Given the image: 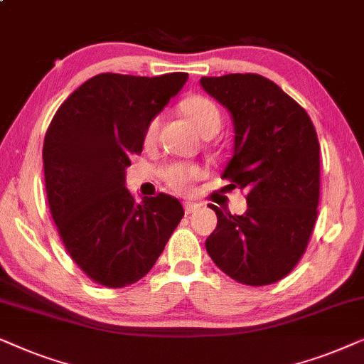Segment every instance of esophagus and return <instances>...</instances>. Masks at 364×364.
<instances>
[{
    "label": "esophagus",
    "mask_w": 364,
    "mask_h": 364,
    "mask_svg": "<svg viewBox=\"0 0 364 364\" xmlns=\"http://www.w3.org/2000/svg\"><path fill=\"white\" fill-rule=\"evenodd\" d=\"M198 206H200V205H198V203H193V201H185V211H186V213H193V211L196 210Z\"/></svg>",
    "instance_id": "34e87169"
}]
</instances>
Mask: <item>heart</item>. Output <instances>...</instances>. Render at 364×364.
I'll list each match as a JSON object with an SVG mask.
<instances>
[{
    "label": "heart",
    "instance_id": "b5f03b06",
    "mask_svg": "<svg viewBox=\"0 0 364 364\" xmlns=\"http://www.w3.org/2000/svg\"><path fill=\"white\" fill-rule=\"evenodd\" d=\"M181 111L186 118L195 124V128L205 138H211L220 132L223 124L221 111L215 101L206 98V96L195 95L186 98L181 103ZM159 124H161V116L156 114L148 121L143 132V141L146 146L156 141ZM203 176V169L198 164L191 163H171L161 169V178L168 183L173 190L185 191L190 183L196 181Z\"/></svg>",
    "mask_w": 364,
    "mask_h": 364
}]
</instances>
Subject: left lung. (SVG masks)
<instances>
[{
	"label": "left lung",
	"instance_id": "1",
	"mask_svg": "<svg viewBox=\"0 0 364 364\" xmlns=\"http://www.w3.org/2000/svg\"><path fill=\"white\" fill-rule=\"evenodd\" d=\"M230 111L235 153L223 173L246 190L248 210L218 216L206 251L223 273L264 287L291 273L306 250L319 203V143L306 111L268 77L255 73L201 77Z\"/></svg>",
	"mask_w": 364,
	"mask_h": 364
}]
</instances>
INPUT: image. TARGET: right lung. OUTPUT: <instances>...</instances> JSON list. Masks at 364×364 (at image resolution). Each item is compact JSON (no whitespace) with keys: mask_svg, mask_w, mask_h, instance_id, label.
<instances>
[{"mask_svg":"<svg viewBox=\"0 0 364 364\" xmlns=\"http://www.w3.org/2000/svg\"><path fill=\"white\" fill-rule=\"evenodd\" d=\"M186 80L101 73L53 116L43 144L48 205L71 259L101 287L141 279L185 216L164 193L134 201L124 173L143 151L144 126Z\"/></svg>","mask_w":364,"mask_h":364,"instance_id":"1","label":"right lung"}]
</instances>
